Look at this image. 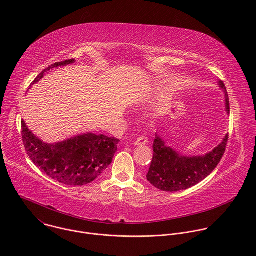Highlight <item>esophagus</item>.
I'll list each match as a JSON object with an SVG mask.
<instances>
[{
    "mask_svg": "<svg viewBox=\"0 0 256 256\" xmlns=\"http://www.w3.org/2000/svg\"><path fill=\"white\" fill-rule=\"evenodd\" d=\"M148 143V138L145 136H142V137H139L135 142H134V145L135 146H145Z\"/></svg>",
    "mask_w": 256,
    "mask_h": 256,
    "instance_id": "34e87169",
    "label": "esophagus"
}]
</instances>
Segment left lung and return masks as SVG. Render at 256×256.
<instances>
[{
    "label": "left lung",
    "mask_w": 256,
    "mask_h": 256,
    "mask_svg": "<svg viewBox=\"0 0 256 256\" xmlns=\"http://www.w3.org/2000/svg\"><path fill=\"white\" fill-rule=\"evenodd\" d=\"M224 92L226 110L230 114V102L226 86L219 82ZM228 140L226 135L222 143L212 152L203 156H187L168 146L164 141L156 134L152 150L154 156L146 174V180L162 191L176 192L190 188L205 180L218 166L222 158Z\"/></svg>",
    "instance_id": "left-lung-1"
}]
</instances>
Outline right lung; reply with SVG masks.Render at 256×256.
Returning <instances> with one entry per match:
<instances>
[{"label": "right lung", "instance_id": "add662e5", "mask_svg": "<svg viewBox=\"0 0 256 256\" xmlns=\"http://www.w3.org/2000/svg\"><path fill=\"white\" fill-rule=\"evenodd\" d=\"M74 59L55 63L36 76L40 80L51 69L72 64ZM22 136L26 150L37 168L49 178L71 186L94 182L110 166L117 150L118 139L86 133L56 144L38 139L22 120Z\"/></svg>", "mask_w": 256, "mask_h": 256}]
</instances>
